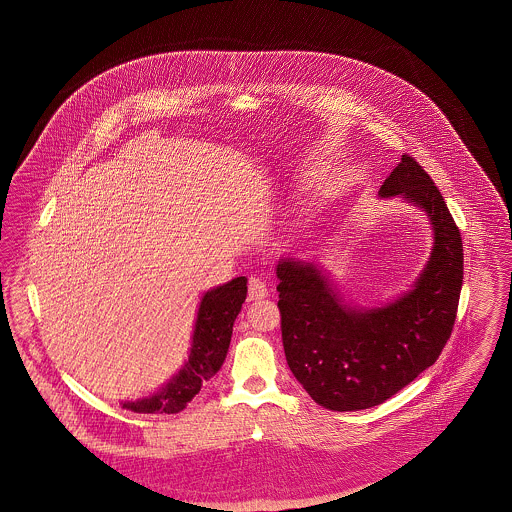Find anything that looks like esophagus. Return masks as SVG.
<instances>
[{
  "label": "esophagus",
  "mask_w": 512,
  "mask_h": 512,
  "mask_svg": "<svg viewBox=\"0 0 512 512\" xmlns=\"http://www.w3.org/2000/svg\"><path fill=\"white\" fill-rule=\"evenodd\" d=\"M247 297H249V301L265 299V297H268L267 284H265V282H261L259 278H249V286H247Z\"/></svg>",
  "instance_id": "esophagus-1"
}]
</instances>
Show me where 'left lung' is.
Listing matches in <instances>:
<instances>
[{
	"label": "left lung",
	"instance_id": "1",
	"mask_svg": "<svg viewBox=\"0 0 512 512\" xmlns=\"http://www.w3.org/2000/svg\"><path fill=\"white\" fill-rule=\"evenodd\" d=\"M380 199L422 211L432 251L407 292L361 307L345 301L318 259L280 257L278 307L286 361L297 382L330 411L370 409L434 365L451 336L463 288V240L432 178L403 155Z\"/></svg>",
	"mask_w": 512,
	"mask_h": 512
}]
</instances>
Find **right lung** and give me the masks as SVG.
I'll list each match as a JSON object with an SVG mask.
<instances>
[{
    "label": "right lung",
    "instance_id": "add662e5",
    "mask_svg": "<svg viewBox=\"0 0 512 512\" xmlns=\"http://www.w3.org/2000/svg\"><path fill=\"white\" fill-rule=\"evenodd\" d=\"M247 297V278L238 276L201 295L188 357L184 365L153 393L121 401L122 409L132 413H180L211 380L226 359L234 320Z\"/></svg>",
    "mask_w": 512,
    "mask_h": 512
}]
</instances>
